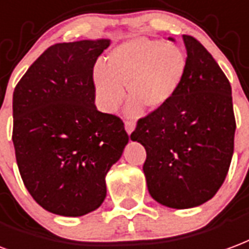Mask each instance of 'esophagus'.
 I'll list each match as a JSON object with an SVG mask.
<instances>
[{
  "instance_id": "1",
  "label": "esophagus",
  "mask_w": 249,
  "mask_h": 249,
  "mask_svg": "<svg viewBox=\"0 0 249 249\" xmlns=\"http://www.w3.org/2000/svg\"><path fill=\"white\" fill-rule=\"evenodd\" d=\"M134 126H136V124H134L133 121H125V130H126V133L128 134H130L133 132Z\"/></svg>"
}]
</instances>
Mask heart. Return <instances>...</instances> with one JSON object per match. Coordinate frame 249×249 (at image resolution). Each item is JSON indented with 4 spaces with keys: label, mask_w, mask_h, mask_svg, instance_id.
Returning a JSON list of instances; mask_svg holds the SVG:
<instances>
[{
    "label": "heart",
    "mask_w": 249,
    "mask_h": 249,
    "mask_svg": "<svg viewBox=\"0 0 249 249\" xmlns=\"http://www.w3.org/2000/svg\"><path fill=\"white\" fill-rule=\"evenodd\" d=\"M186 68L187 56L179 46L149 38L128 40L110 51L106 66L97 63L93 68L97 104L106 112H115L126 88L132 99L130 115H137L141 106L158 109L181 87Z\"/></svg>",
    "instance_id": "1"
}]
</instances>
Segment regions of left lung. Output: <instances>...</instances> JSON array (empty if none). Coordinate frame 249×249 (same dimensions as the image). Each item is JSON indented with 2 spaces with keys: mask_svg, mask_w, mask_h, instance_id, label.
Wrapping results in <instances>:
<instances>
[{
  "mask_svg": "<svg viewBox=\"0 0 249 249\" xmlns=\"http://www.w3.org/2000/svg\"><path fill=\"white\" fill-rule=\"evenodd\" d=\"M183 42L187 68L181 87L167 104L140 119L130 134L146 150L149 194L178 210L216 194L232 160L236 129L227 76L195 38L183 36Z\"/></svg>",
  "mask_w": 249,
  "mask_h": 249,
  "instance_id": "obj_1",
  "label": "left lung"
}]
</instances>
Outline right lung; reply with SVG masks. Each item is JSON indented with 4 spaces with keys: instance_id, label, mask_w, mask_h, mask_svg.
Listing matches in <instances>:
<instances>
[{
    "instance_id": "1",
    "label": "right lung",
    "mask_w": 249,
    "mask_h": 249,
    "mask_svg": "<svg viewBox=\"0 0 249 249\" xmlns=\"http://www.w3.org/2000/svg\"><path fill=\"white\" fill-rule=\"evenodd\" d=\"M109 43L51 46L13 93V143L22 181L36 203L56 215L82 216L100 207L107 173L129 141L123 120L95 106L93 67Z\"/></svg>"
}]
</instances>
